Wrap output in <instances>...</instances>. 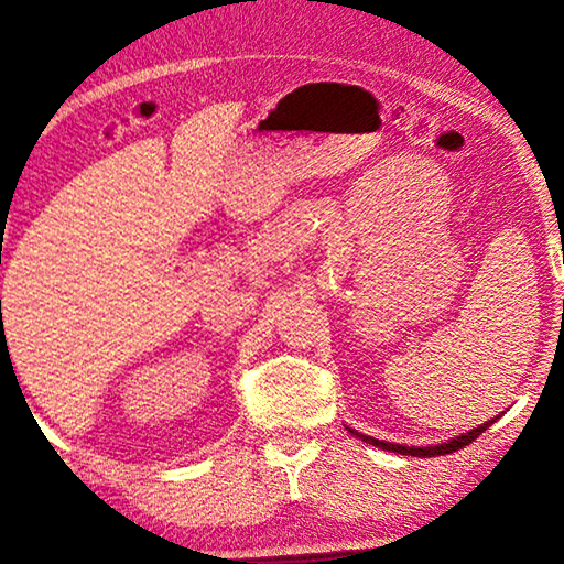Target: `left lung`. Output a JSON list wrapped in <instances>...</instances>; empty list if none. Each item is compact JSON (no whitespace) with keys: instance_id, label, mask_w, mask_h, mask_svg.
Listing matches in <instances>:
<instances>
[{"instance_id":"1","label":"left lung","mask_w":564,"mask_h":564,"mask_svg":"<svg viewBox=\"0 0 564 564\" xmlns=\"http://www.w3.org/2000/svg\"><path fill=\"white\" fill-rule=\"evenodd\" d=\"M494 421H497V419H491V421H487V423H481V426L471 429L469 433H462V436L452 438V441H448V444H436V446H403V444H388V441H378V438H372V436H366V433H358L355 429H348V431L352 433V436H358L360 441H366V444L383 448V452H393V454H403V456H421V458H431V456L454 454V452H458V448L469 446L471 441H474V438H479L481 433L487 431Z\"/></svg>"}]
</instances>
